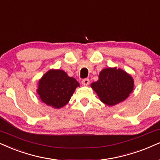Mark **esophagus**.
<instances>
[{"instance_id": "34e87169", "label": "esophagus", "mask_w": 160, "mask_h": 160, "mask_svg": "<svg viewBox=\"0 0 160 160\" xmlns=\"http://www.w3.org/2000/svg\"><path fill=\"white\" fill-rule=\"evenodd\" d=\"M82 84H83L84 86H88V84H90V80L88 79V78H84L82 81Z\"/></svg>"}]
</instances>
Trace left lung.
I'll return each mask as SVG.
<instances>
[{
	"instance_id": "left-lung-1",
	"label": "left lung",
	"mask_w": 160,
	"mask_h": 160,
	"mask_svg": "<svg viewBox=\"0 0 160 160\" xmlns=\"http://www.w3.org/2000/svg\"><path fill=\"white\" fill-rule=\"evenodd\" d=\"M134 81L131 75L119 68H105L100 72L97 82L91 88L101 102L113 106L125 101L133 90Z\"/></svg>"
}]
</instances>
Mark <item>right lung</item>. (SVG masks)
<instances>
[{"label":"right lung","mask_w":160,"mask_h":160,"mask_svg":"<svg viewBox=\"0 0 160 160\" xmlns=\"http://www.w3.org/2000/svg\"><path fill=\"white\" fill-rule=\"evenodd\" d=\"M79 83L62 70L47 71L39 80L37 92L41 100L52 108L66 105Z\"/></svg>","instance_id":"1"}]
</instances>
